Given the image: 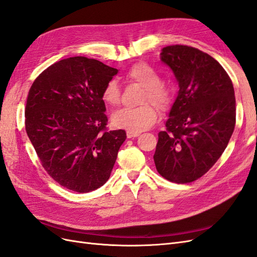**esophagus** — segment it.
Instances as JSON below:
<instances>
[{"label":"esophagus","mask_w":257,"mask_h":257,"mask_svg":"<svg viewBox=\"0 0 257 257\" xmlns=\"http://www.w3.org/2000/svg\"><path fill=\"white\" fill-rule=\"evenodd\" d=\"M141 135V133H138V132H126V136L127 138H134V137H137Z\"/></svg>","instance_id":"1"}]
</instances>
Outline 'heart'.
<instances>
[{
	"mask_svg": "<svg viewBox=\"0 0 257 257\" xmlns=\"http://www.w3.org/2000/svg\"><path fill=\"white\" fill-rule=\"evenodd\" d=\"M125 79L144 88L141 102L143 105L114 112L111 122L115 127L139 133L150 128L157 122L159 111L155 104L162 111L168 109L172 104V90L168 84L161 80V75L157 69L147 62H137L132 65L125 73ZM100 96L107 106H118L120 104V89L116 81H107Z\"/></svg>",
	"mask_w": 257,
	"mask_h": 257,
	"instance_id": "b5f03b06",
	"label": "heart"
}]
</instances>
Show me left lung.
Returning <instances> with one entry per match:
<instances>
[{
    "label": "left lung",
    "mask_w": 257,
    "mask_h": 257,
    "mask_svg": "<svg viewBox=\"0 0 257 257\" xmlns=\"http://www.w3.org/2000/svg\"><path fill=\"white\" fill-rule=\"evenodd\" d=\"M161 59L180 89L153 159L166 180L190 183L203 177L228 145L236 124L234 85L219 62L191 46H166Z\"/></svg>",
    "instance_id": "8db88e82"
}]
</instances>
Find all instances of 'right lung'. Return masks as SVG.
Returning a JSON list of instances; mask_svg holds the SVG:
<instances>
[{"label": "right lung", "instance_id": "1", "mask_svg": "<svg viewBox=\"0 0 257 257\" xmlns=\"http://www.w3.org/2000/svg\"><path fill=\"white\" fill-rule=\"evenodd\" d=\"M118 69L95 59L58 61L38 75L26 105V131L47 174L78 193L109 179L125 131L107 128L102 90Z\"/></svg>", "mask_w": 257, "mask_h": 257}]
</instances>
